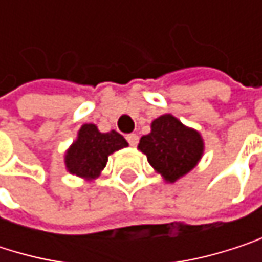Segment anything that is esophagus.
Segmentation results:
<instances>
[{
    "mask_svg": "<svg viewBox=\"0 0 262 262\" xmlns=\"http://www.w3.org/2000/svg\"><path fill=\"white\" fill-rule=\"evenodd\" d=\"M126 139H127V142L130 144L132 147H136V145H138V142H139V138H138V135H135V133L127 135V136H126Z\"/></svg>",
    "mask_w": 262,
    "mask_h": 262,
    "instance_id": "obj_1",
    "label": "esophagus"
}]
</instances>
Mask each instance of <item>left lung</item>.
<instances>
[{"mask_svg":"<svg viewBox=\"0 0 262 262\" xmlns=\"http://www.w3.org/2000/svg\"><path fill=\"white\" fill-rule=\"evenodd\" d=\"M138 148L165 182L173 183L199 164L205 144L199 132L165 114L151 123V132L139 139Z\"/></svg>","mask_w":262,"mask_h":262,"instance_id":"8db88e82","label":"left lung"}]
</instances>
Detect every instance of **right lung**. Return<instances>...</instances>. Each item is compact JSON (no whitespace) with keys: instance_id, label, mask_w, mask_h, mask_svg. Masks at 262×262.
<instances>
[{"instance_id":"right-lung-1","label":"right lung","mask_w":262,"mask_h":262,"mask_svg":"<svg viewBox=\"0 0 262 262\" xmlns=\"http://www.w3.org/2000/svg\"><path fill=\"white\" fill-rule=\"evenodd\" d=\"M127 145V141L118 132L101 133L95 124H83L77 139L65 153L67 170L71 174L92 181L106 167L107 156Z\"/></svg>"}]
</instances>
